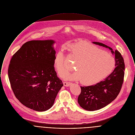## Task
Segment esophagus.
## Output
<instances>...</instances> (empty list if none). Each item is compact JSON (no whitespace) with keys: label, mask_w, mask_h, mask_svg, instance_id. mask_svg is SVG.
I'll list each match as a JSON object with an SVG mask.
<instances>
[{"label":"esophagus","mask_w":135,"mask_h":135,"mask_svg":"<svg viewBox=\"0 0 135 135\" xmlns=\"http://www.w3.org/2000/svg\"><path fill=\"white\" fill-rule=\"evenodd\" d=\"M71 84V82H63V85L65 86H69Z\"/></svg>","instance_id":"obj_1"}]
</instances>
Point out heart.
<instances>
[{
  "instance_id": "heart-1",
  "label": "heart",
  "mask_w": 135,
  "mask_h": 135,
  "mask_svg": "<svg viewBox=\"0 0 135 135\" xmlns=\"http://www.w3.org/2000/svg\"><path fill=\"white\" fill-rule=\"evenodd\" d=\"M70 54L76 63L77 71L66 74L64 78L70 80H81L84 85L96 84L112 73L116 61L109 53L88 42L81 41L67 46ZM54 66L58 75L62 77L73 68L67 61L64 48H60L54 59Z\"/></svg>"
}]
</instances>
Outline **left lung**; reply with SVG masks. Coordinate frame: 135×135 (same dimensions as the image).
<instances>
[{
	"label": "left lung",
	"mask_w": 135,
	"mask_h": 135,
	"mask_svg": "<svg viewBox=\"0 0 135 135\" xmlns=\"http://www.w3.org/2000/svg\"><path fill=\"white\" fill-rule=\"evenodd\" d=\"M93 43L111 50L112 54L115 55L116 68L104 80L91 86H80L78 103L81 108L89 111L104 108L116 98L123 84L125 70L123 58L118 51L114 52L111 47L100 42Z\"/></svg>",
	"instance_id": "8db88e82"
}]
</instances>
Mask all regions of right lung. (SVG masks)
I'll use <instances>...</instances> for the list:
<instances>
[{"instance_id":"add662e5","label":"right lung","mask_w":135,"mask_h":135,"mask_svg":"<svg viewBox=\"0 0 135 135\" xmlns=\"http://www.w3.org/2000/svg\"><path fill=\"white\" fill-rule=\"evenodd\" d=\"M54 42L52 40L27 41L13 55L8 68L11 86L16 98L38 112L53 106L63 85L54 68Z\"/></svg>"}]
</instances>
